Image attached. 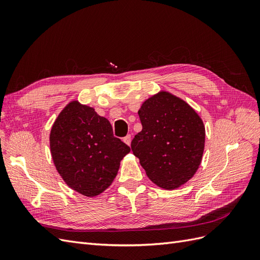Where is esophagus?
<instances>
[{
  "label": "esophagus",
  "mask_w": 260,
  "mask_h": 260,
  "mask_svg": "<svg viewBox=\"0 0 260 260\" xmlns=\"http://www.w3.org/2000/svg\"><path fill=\"white\" fill-rule=\"evenodd\" d=\"M123 142L127 144V145H130L131 144V136L130 135H128V136H125L124 138H123Z\"/></svg>",
  "instance_id": "obj_1"
}]
</instances>
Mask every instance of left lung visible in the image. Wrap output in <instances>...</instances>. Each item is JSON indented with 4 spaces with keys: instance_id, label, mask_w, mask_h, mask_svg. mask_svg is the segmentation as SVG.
I'll list each match as a JSON object with an SVG mask.
<instances>
[{
    "instance_id": "1",
    "label": "left lung",
    "mask_w": 260,
    "mask_h": 260,
    "mask_svg": "<svg viewBox=\"0 0 260 260\" xmlns=\"http://www.w3.org/2000/svg\"><path fill=\"white\" fill-rule=\"evenodd\" d=\"M142 130L131 149L153 183L174 190L198 171L205 147L202 118L185 101L167 91L147 99L139 109Z\"/></svg>"
}]
</instances>
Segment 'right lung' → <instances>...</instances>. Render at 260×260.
I'll list each match as a JSON object with an SVG mask.
<instances>
[{
  "label": "right lung",
  "mask_w": 260,
  "mask_h": 260,
  "mask_svg": "<svg viewBox=\"0 0 260 260\" xmlns=\"http://www.w3.org/2000/svg\"><path fill=\"white\" fill-rule=\"evenodd\" d=\"M55 167L65 183L88 198L113 183L130 147L113 135L112 124L93 107L72 101L59 113L50 133Z\"/></svg>",
  "instance_id": "add662e5"
}]
</instances>
